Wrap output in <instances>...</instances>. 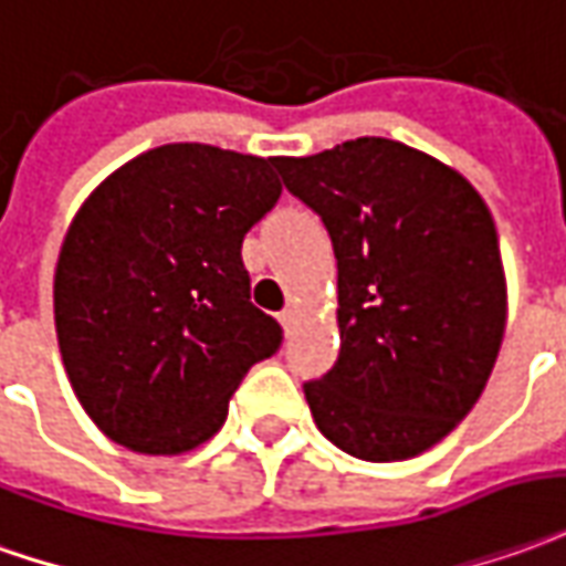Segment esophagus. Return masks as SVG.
Returning a JSON list of instances; mask_svg holds the SVG:
<instances>
[{
    "label": "esophagus",
    "instance_id": "esophagus-1",
    "mask_svg": "<svg viewBox=\"0 0 566 566\" xmlns=\"http://www.w3.org/2000/svg\"><path fill=\"white\" fill-rule=\"evenodd\" d=\"M279 322H282L284 331L291 334V331H294V324H296V310H294V306H284L282 315H279Z\"/></svg>",
    "mask_w": 566,
    "mask_h": 566
}]
</instances>
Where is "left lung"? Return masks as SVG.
Segmentation results:
<instances>
[{"label":"left lung","instance_id":"left-lung-1","mask_svg":"<svg viewBox=\"0 0 566 566\" xmlns=\"http://www.w3.org/2000/svg\"><path fill=\"white\" fill-rule=\"evenodd\" d=\"M275 168L337 256L339 358L303 382L315 426L358 460H410L457 429L500 355L505 279L488 205L462 174L386 137Z\"/></svg>","mask_w":566,"mask_h":566}]
</instances>
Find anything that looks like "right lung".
Returning <instances> with one entry per match:
<instances>
[{
  "mask_svg": "<svg viewBox=\"0 0 566 566\" xmlns=\"http://www.w3.org/2000/svg\"><path fill=\"white\" fill-rule=\"evenodd\" d=\"M275 159L149 149L78 208L54 272L63 367L116 444L171 457L223 426L282 327L251 303L244 232L275 208Z\"/></svg>",
  "mask_w": 566,
  "mask_h": 566,
  "instance_id": "add662e5",
  "label": "right lung"
}]
</instances>
